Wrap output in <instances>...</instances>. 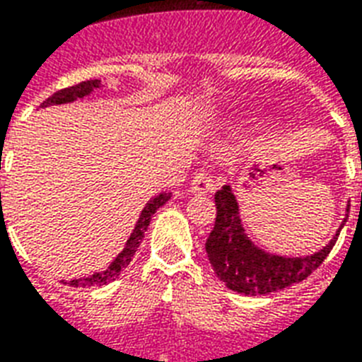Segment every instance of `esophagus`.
<instances>
[{"label": "esophagus", "instance_id": "esophagus-1", "mask_svg": "<svg viewBox=\"0 0 362 362\" xmlns=\"http://www.w3.org/2000/svg\"><path fill=\"white\" fill-rule=\"evenodd\" d=\"M212 189H214V182H212L209 173L204 169L197 170L195 176H193L189 192H192L193 195H206V193H212Z\"/></svg>", "mask_w": 362, "mask_h": 362}]
</instances>
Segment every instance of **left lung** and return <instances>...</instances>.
<instances>
[{
    "mask_svg": "<svg viewBox=\"0 0 362 362\" xmlns=\"http://www.w3.org/2000/svg\"><path fill=\"white\" fill-rule=\"evenodd\" d=\"M216 223L206 238V255L216 276L233 291L242 295H269L306 280L331 253L332 238L323 250L308 257H281L259 250L238 218V203L231 187L223 186L214 195ZM362 201V195H361ZM346 221V220H344Z\"/></svg>",
    "mask_w": 362,
    "mask_h": 362,
    "instance_id": "1",
    "label": "left lung"
}]
</instances>
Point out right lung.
<instances>
[{"label": "right lung", "instance_id": "obj_1", "mask_svg": "<svg viewBox=\"0 0 362 362\" xmlns=\"http://www.w3.org/2000/svg\"><path fill=\"white\" fill-rule=\"evenodd\" d=\"M99 84H101V81H84L75 84V86L58 90V92L52 93L47 101H42L41 107L71 103V101H75V99H81L84 98V95H88V93H92L95 88H99ZM169 199H170V193H159V195H156V197L148 201V204L141 212V218H139V221H136L135 231L131 233L129 240H127L125 247L122 250V253H118V257H116L115 261L107 267V269L101 270V272H95V274L92 276H88V278H78V280L64 281V284H69V286L73 287H93V286H105V284L116 280V278L124 272L125 267L131 263V259H133V255H135L136 252V247L141 246L142 238H144V233H146L148 226H150V221H152V216L156 214V210H158L159 206H163Z\"/></svg>", "mask_w": 362, "mask_h": 362}]
</instances>
